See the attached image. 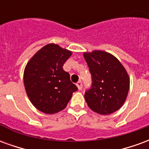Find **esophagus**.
Returning <instances> with one entry per match:
<instances>
[{"instance_id": "34e87169", "label": "esophagus", "mask_w": 149, "mask_h": 149, "mask_svg": "<svg viewBox=\"0 0 149 149\" xmlns=\"http://www.w3.org/2000/svg\"><path fill=\"white\" fill-rule=\"evenodd\" d=\"M77 86L78 89H79V90H81V89H82V87H83L82 82H81V81H78L77 83Z\"/></svg>"}]
</instances>
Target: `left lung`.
<instances>
[{
	"mask_svg": "<svg viewBox=\"0 0 149 149\" xmlns=\"http://www.w3.org/2000/svg\"><path fill=\"white\" fill-rule=\"evenodd\" d=\"M84 57L92 76L91 87L84 98L94 112L111 114L125 103L129 90V77L115 56L103 51L85 52Z\"/></svg>",
	"mask_w": 149,
	"mask_h": 149,
	"instance_id": "obj_1",
	"label": "left lung"
}]
</instances>
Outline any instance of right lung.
I'll list each match as a JSON object with an SVG mask.
<instances>
[{"label":"right lung","mask_w":149,"mask_h":149,"mask_svg":"<svg viewBox=\"0 0 149 149\" xmlns=\"http://www.w3.org/2000/svg\"><path fill=\"white\" fill-rule=\"evenodd\" d=\"M72 52L57 45H47L25 67L24 84L29 100L40 112L53 114L67 106L77 87L70 81L63 65Z\"/></svg>","instance_id":"1"}]
</instances>
